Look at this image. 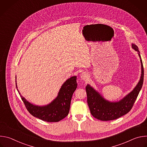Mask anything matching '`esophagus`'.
I'll use <instances>...</instances> for the list:
<instances>
[{"label":"esophagus","mask_w":147,"mask_h":147,"mask_svg":"<svg viewBox=\"0 0 147 147\" xmlns=\"http://www.w3.org/2000/svg\"><path fill=\"white\" fill-rule=\"evenodd\" d=\"M88 74L87 73H82V74H81V78L82 79V80H86V79H87V78H88Z\"/></svg>","instance_id":"esophagus-1"}]
</instances>
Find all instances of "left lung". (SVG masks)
Returning a JSON list of instances; mask_svg holds the SVG:
<instances>
[{"label":"left lung","mask_w":147,"mask_h":147,"mask_svg":"<svg viewBox=\"0 0 147 147\" xmlns=\"http://www.w3.org/2000/svg\"><path fill=\"white\" fill-rule=\"evenodd\" d=\"M132 48L138 52L141 64V76L135 88L126 96L116 102H111L105 99L89 84L86 87L87 103L91 115L102 121L112 120L127 114L133 108L134 103L142 88L144 81V67L138 48L132 44Z\"/></svg>","instance_id":"1"}]
</instances>
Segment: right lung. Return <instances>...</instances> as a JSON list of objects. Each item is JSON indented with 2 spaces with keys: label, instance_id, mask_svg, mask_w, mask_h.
I'll list each match as a JSON object with an SVG mask.
<instances>
[{
  "label": "right lung",
  "instance_id": "add662e5",
  "mask_svg": "<svg viewBox=\"0 0 147 147\" xmlns=\"http://www.w3.org/2000/svg\"><path fill=\"white\" fill-rule=\"evenodd\" d=\"M77 87V77L69 78L61 86L57 98L44 107L35 106L30 103L22 96L18 90L17 91L31 115L45 121L57 122L68 115L72 95ZM16 88H17V85Z\"/></svg>",
  "mask_w": 147,
  "mask_h": 147
}]
</instances>
